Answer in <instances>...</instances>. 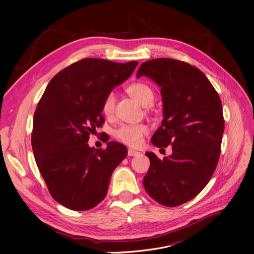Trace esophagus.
<instances>
[{"instance_id": "obj_1", "label": "esophagus", "mask_w": 254, "mask_h": 254, "mask_svg": "<svg viewBox=\"0 0 254 254\" xmlns=\"http://www.w3.org/2000/svg\"><path fill=\"white\" fill-rule=\"evenodd\" d=\"M140 152L136 151L134 149H128V156L129 157H135V156H139Z\"/></svg>"}]
</instances>
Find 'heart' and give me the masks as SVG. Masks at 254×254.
I'll return each mask as SVG.
<instances>
[{
  "label": "heart",
  "instance_id": "b5f03b06",
  "mask_svg": "<svg viewBox=\"0 0 254 254\" xmlns=\"http://www.w3.org/2000/svg\"><path fill=\"white\" fill-rule=\"evenodd\" d=\"M127 92L130 96H132L136 102H139L142 106H149L155 101V91L145 82H134L127 88ZM115 96L113 92H110L104 98L102 105L103 113L106 115H111L114 111ZM148 127L143 124L137 125H123L114 131V137L118 141L126 145L135 146L140 145L143 136L147 134Z\"/></svg>",
  "mask_w": 254,
  "mask_h": 254
}]
</instances>
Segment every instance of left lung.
I'll return each mask as SVG.
<instances>
[{"instance_id":"left-lung-1","label":"left lung","mask_w":254,"mask_h":254,"mask_svg":"<svg viewBox=\"0 0 254 254\" xmlns=\"http://www.w3.org/2000/svg\"><path fill=\"white\" fill-rule=\"evenodd\" d=\"M141 76L155 81L162 95L164 119L151 143L173 149L163 160L146 152L150 166L144 188L161 204L180 205L200 193L217 166L225 129L221 101L206 76L183 61H146L136 73Z\"/></svg>"}]
</instances>
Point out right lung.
I'll list each match as a JSON object with an SVG mask.
<instances>
[{
  "instance_id": "add662e5",
  "label": "right lung",
  "mask_w": 254,
  "mask_h": 254,
  "mask_svg": "<svg viewBox=\"0 0 254 254\" xmlns=\"http://www.w3.org/2000/svg\"><path fill=\"white\" fill-rule=\"evenodd\" d=\"M137 64L81 59L54 76L38 103L32 132L35 160L50 194L67 209L86 211L102 202L113 171L127 156L126 146L118 142L95 149L88 141L104 123V98Z\"/></svg>"
}]
</instances>
